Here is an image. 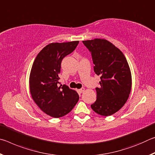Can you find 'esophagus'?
<instances>
[{"instance_id":"esophagus-1","label":"esophagus","mask_w":155,"mask_h":155,"mask_svg":"<svg viewBox=\"0 0 155 155\" xmlns=\"http://www.w3.org/2000/svg\"><path fill=\"white\" fill-rule=\"evenodd\" d=\"M84 91H85V88H83V87L81 88V89H79V90H78V92H79L80 94L83 93Z\"/></svg>"}]
</instances>
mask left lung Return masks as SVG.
Masks as SVG:
<instances>
[{
  "instance_id": "obj_1",
  "label": "left lung",
  "mask_w": 155,
  "mask_h": 155,
  "mask_svg": "<svg viewBox=\"0 0 155 155\" xmlns=\"http://www.w3.org/2000/svg\"><path fill=\"white\" fill-rule=\"evenodd\" d=\"M90 51L94 70L101 76L96 87V101L91 109L99 115L109 116L124 106L131 90L132 79L129 65L122 51L104 39L83 41Z\"/></svg>"
}]
</instances>
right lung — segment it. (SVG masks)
I'll use <instances>...</instances> for the list:
<instances>
[{
	"label": "right lung",
	"mask_w": 155,
	"mask_h": 155,
	"mask_svg": "<svg viewBox=\"0 0 155 155\" xmlns=\"http://www.w3.org/2000/svg\"><path fill=\"white\" fill-rule=\"evenodd\" d=\"M78 41L51 43L39 52L29 77L32 98L41 111L52 117H61L72 111L79 99L74 90L58 86L62 59L74 51Z\"/></svg>",
	"instance_id": "add662e5"
}]
</instances>
